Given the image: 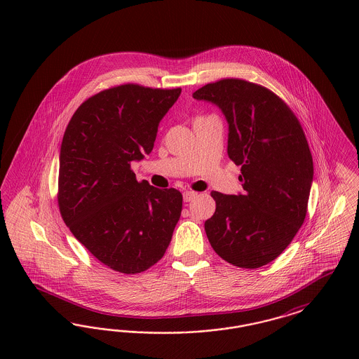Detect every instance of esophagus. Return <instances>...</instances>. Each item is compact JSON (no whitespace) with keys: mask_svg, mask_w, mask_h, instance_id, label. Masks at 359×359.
Segmentation results:
<instances>
[{"mask_svg":"<svg viewBox=\"0 0 359 359\" xmlns=\"http://www.w3.org/2000/svg\"><path fill=\"white\" fill-rule=\"evenodd\" d=\"M196 196H198V194H196V192H194V191H186V192L183 194V199H184V202H186V203L191 202V201H194Z\"/></svg>","mask_w":359,"mask_h":359,"instance_id":"34e87169","label":"esophagus"}]
</instances>
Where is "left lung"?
<instances>
[{"label":"left lung","mask_w":359,"mask_h":359,"mask_svg":"<svg viewBox=\"0 0 359 359\" xmlns=\"http://www.w3.org/2000/svg\"><path fill=\"white\" fill-rule=\"evenodd\" d=\"M192 97L221 109L229 123L227 154L242 173V194L211 192L217 208L205 222L207 238L231 265H266L307 214L313 163L302 125L271 90L242 79L208 83Z\"/></svg>","instance_id":"obj_1"}]
</instances>
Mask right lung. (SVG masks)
I'll return each mask as SVG.
<instances>
[{
    "instance_id": "right-lung-1",
    "label": "right lung",
    "mask_w": 359,
    "mask_h": 359,
    "mask_svg": "<svg viewBox=\"0 0 359 359\" xmlns=\"http://www.w3.org/2000/svg\"><path fill=\"white\" fill-rule=\"evenodd\" d=\"M182 88L117 86L69 120L59 156L57 203L74 237L106 266L141 273L164 256L180 218L175 188L137 182L133 161L152 152L160 121Z\"/></svg>"
}]
</instances>
